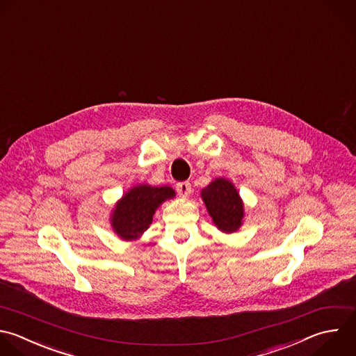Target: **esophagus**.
I'll return each mask as SVG.
<instances>
[{"label":"esophagus","mask_w":356,"mask_h":356,"mask_svg":"<svg viewBox=\"0 0 356 356\" xmlns=\"http://www.w3.org/2000/svg\"><path fill=\"white\" fill-rule=\"evenodd\" d=\"M175 188H177V192H178V195L181 197H188L191 195V192H192V186L186 181L185 182H178Z\"/></svg>","instance_id":"esophagus-1"}]
</instances>
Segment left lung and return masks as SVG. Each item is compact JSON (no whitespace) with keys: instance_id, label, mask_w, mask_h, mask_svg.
I'll use <instances>...</instances> for the list:
<instances>
[{"instance_id":"obj_1","label":"left lung","mask_w":356,"mask_h":356,"mask_svg":"<svg viewBox=\"0 0 356 356\" xmlns=\"http://www.w3.org/2000/svg\"><path fill=\"white\" fill-rule=\"evenodd\" d=\"M202 199L216 227L222 232H235L243 221V203L234 184L217 178L202 191Z\"/></svg>"}]
</instances>
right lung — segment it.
Returning a JSON list of instances; mask_svg holds the SVG:
<instances>
[{
    "label": "right lung",
    "instance_id": "add662e5",
    "mask_svg": "<svg viewBox=\"0 0 356 356\" xmlns=\"http://www.w3.org/2000/svg\"><path fill=\"white\" fill-rule=\"evenodd\" d=\"M175 196L170 186L138 185L115 204L111 216L113 229L125 241L138 239L152 224L157 207Z\"/></svg>",
    "mask_w": 356,
    "mask_h": 356
}]
</instances>
